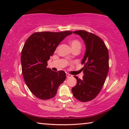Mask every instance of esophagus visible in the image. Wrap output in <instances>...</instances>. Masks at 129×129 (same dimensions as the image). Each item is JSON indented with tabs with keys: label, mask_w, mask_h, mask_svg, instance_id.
Wrapping results in <instances>:
<instances>
[{
	"label": "esophagus",
	"mask_w": 129,
	"mask_h": 129,
	"mask_svg": "<svg viewBox=\"0 0 129 129\" xmlns=\"http://www.w3.org/2000/svg\"><path fill=\"white\" fill-rule=\"evenodd\" d=\"M66 76H67V78H70V77H72V76L71 75H69V74H68V73H67L66 74Z\"/></svg>",
	"instance_id": "esophagus-1"
}]
</instances>
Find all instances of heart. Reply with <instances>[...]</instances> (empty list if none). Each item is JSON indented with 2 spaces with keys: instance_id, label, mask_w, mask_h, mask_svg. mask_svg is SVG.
<instances>
[{
  "instance_id": "b5f03b06",
  "label": "heart",
  "mask_w": 129,
  "mask_h": 129,
  "mask_svg": "<svg viewBox=\"0 0 129 129\" xmlns=\"http://www.w3.org/2000/svg\"><path fill=\"white\" fill-rule=\"evenodd\" d=\"M69 43L73 49H75L76 48L80 49L81 47V43L77 39H72L70 41Z\"/></svg>"
}]
</instances>
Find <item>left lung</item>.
Returning a JSON list of instances; mask_svg holds the SVG:
<instances>
[{"label": "left lung", "mask_w": 129, "mask_h": 129, "mask_svg": "<svg viewBox=\"0 0 129 129\" xmlns=\"http://www.w3.org/2000/svg\"><path fill=\"white\" fill-rule=\"evenodd\" d=\"M84 40L86 52L81 64L84 67L82 79L74 76L77 84L72 89L76 99L81 102L91 101L101 90L109 71V52L99 36L84 30L74 31Z\"/></svg>", "instance_id": "8db88e82"}]
</instances>
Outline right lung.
<instances>
[{
  "label": "right lung",
  "instance_id": "1",
  "mask_svg": "<svg viewBox=\"0 0 129 129\" xmlns=\"http://www.w3.org/2000/svg\"><path fill=\"white\" fill-rule=\"evenodd\" d=\"M72 31L38 32L26 40L21 51L22 74L26 85L34 95L41 100L54 97L66 78L63 71L57 72L47 68V61L57 47Z\"/></svg>",
  "mask_w": 129,
  "mask_h": 129
}]
</instances>
